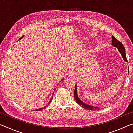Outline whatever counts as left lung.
Listing matches in <instances>:
<instances>
[{
    "instance_id": "obj_1",
    "label": "left lung",
    "mask_w": 133,
    "mask_h": 133,
    "mask_svg": "<svg viewBox=\"0 0 133 133\" xmlns=\"http://www.w3.org/2000/svg\"><path fill=\"white\" fill-rule=\"evenodd\" d=\"M111 44L115 48H117L118 49V50L119 51V52L121 53V56L123 58L125 62H127V57H126V54H125V48L123 44L121 43L120 42H119L118 40H117L115 37H114L113 36H112V43ZM128 70L129 71V68H128ZM74 97H75V100L76 102H77L78 104H79L81 107L84 108L85 109L87 110H96L97 109L98 107H94V106H92V105H89L85 104V103H83V102L80 100V99L78 98V97L77 96V85H76L75 87V91H74Z\"/></svg>"
}]
</instances>
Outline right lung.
I'll return each instance as SVG.
<instances>
[{
    "mask_svg": "<svg viewBox=\"0 0 133 133\" xmlns=\"http://www.w3.org/2000/svg\"><path fill=\"white\" fill-rule=\"evenodd\" d=\"M23 36H22V37H21V39H19V40H21V39H22V38H23ZM63 80V79H62L61 81H62ZM53 97L52 96V97H51V98L50 99V100L49 101V102L48 103V104L46 105H45V106H44L43 107H42V108H40V109H36V110H34V111H40V110H42V109H45V108H46V107H48V105H49V104H50V102H51V100H52V98H53Z\"/></svg>",
    "mask_w": 133,
    "mask_h": 133,
    "instance_id": "obj_1",
    "label": "right lung"
}]
</instances>
